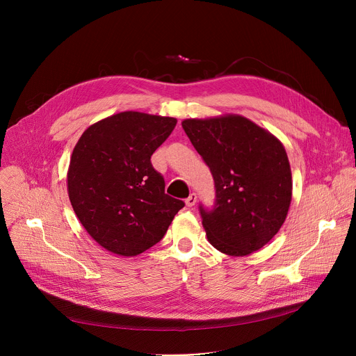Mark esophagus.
Wrapping results in <instances>:
<instances>
[{"mask_svg": "<svg viewBox=\"0 0 356 356\" xmlns=\"http://www.w3.org/2000/svg\"><path fill=\"white\" fill-rule=\"evenodd\" d=\"M197 202V194L195 193H191L188 197H187V200H186V206L187 207H193L194 204Z\"/></svg>", "mask_w": 356, "mask_h": 356, "instance_id": "obj_1", "label": "esophagus"}]
</instances>
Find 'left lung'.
<instances>
[{
    "mask_svg": "<svg viewBox=\"0 0 356 356\" xmlns=\"http://www.w3.org/2000/svg\"><path fill=\"white\" fill-rule=\"evenodd\" d=\"M181 127L214 179V207L200 204L210 243L231 257L259 250L279 232L291 201L282 142L241 115L184 120Z\"/></svg>",
    "mask_w": 356,
    "mask_h": 356,
    "instance_id": "8db88e82",
    "label": "left lung"
}]
</instances>
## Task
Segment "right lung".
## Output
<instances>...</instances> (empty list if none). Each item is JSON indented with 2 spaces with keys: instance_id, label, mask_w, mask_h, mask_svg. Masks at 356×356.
<instances>
[{
  "instance_id": "add662e5",
  "label": "right lung",
  "mask_w": 356,
  "mask_h": 356,
  "mask_svg": "<svg viewBox=\"0 0 356 356\" xmlns=\"http://www.w3.org/2000/svg\"><path fill=\"white\" fill-rule=\"evenodd\" d=\"M176 118L125 111L88 127L67 172L72 207L91 238L120 257L156 245L181 200L165 193L150 156L169 138Z\"/></svg>"
}]
</instances>
